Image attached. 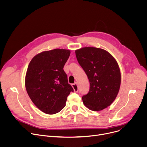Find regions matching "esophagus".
Instances as JSON below:
<instances>
[{"label": "esophagus", "instance_id": "obj_1", "mask_svg": "<svg viewBox=\"0 0 147 147\" xmlns=\"http://www.w3.org/2000/svg\"><path fill=\"white\" fill-rule=\"evenodd\" d=\"M72 87L74 89V92H78V85H77V83L75 82L74 84H72Z\"/></svg>", "mask_w": 147, "mask_h": 147}]
</instances>
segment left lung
<instances>
[{
	"instance_id": "left-lung-1",
	"label": "left lung",
	"mask_w": 147,
	"mask_h": 147,
	"mask_svg": "<svg viewBox=\"0 0 147 147\" xmlns=\"http://www.w3.org/2000/svg\"><path fill=\"white\" fill-rule=\"evenodd\" d=\"M76 55L90 83L88 93L82 97L84 104L93 111L107 108L120 89L121 74L116 60L107 51L94 47L77 49Z\"/></svg>"
}]
</instances>
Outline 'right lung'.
I'll list each match as a JSON object with an SVG mask.
<instances>
[{
    "mask_svg": "<svg viewBox=\"0 0 147 147\" xmlns=\"http://www.w3.org/2000/svg\"><path fill=\"white\" fill-rule=\"evenodd\" d=\"M70 51L55 49L35 56L28 65L25 85L35 105L45 113L53 115L65 107L73 88L68 83L63 67Z\"/></svg>",
    "mask_w": 147,
    "mask_h": 147,
    "instance_id": "add662e5",
    "label": "right lung"
}]
</instances>
